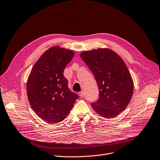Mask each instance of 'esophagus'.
<instances>
[{"instance_id":"34e87169","label":"esophagus","mask_w":160,"mask_h":160,"mask_svg":"<svg viewBox=\"0 0 160 160\" xmlns=\"http://www.w3.org/2000/svg\"><path fill=\"white\" fill-rule=\"evenodd\" d=\"M84 92L83 91H82V92H79V96L80 97H84Z\"/></svg>"}]
</instances>
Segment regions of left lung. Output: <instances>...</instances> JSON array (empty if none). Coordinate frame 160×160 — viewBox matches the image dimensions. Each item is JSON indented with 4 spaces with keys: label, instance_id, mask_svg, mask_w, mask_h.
Listing matches in <instances>:
<instances>
[{
    "label": "left lung",
    "instance_id": "obj_1",
    "mask_svg": "<svg viewBox=\"0 0 160 160\" xmlns=\"http://www.w3.org/2000/svg\"><path fill=\"white\" fill-rule=\"evenodd\" d=\"M80 56L92 72L99 89V98L92 104L93 109L105 118L116 117L128 107L134 90L124 60L107 48L85 51Z\"/></svg>",
    "mask_w": 160,
    "mask_h": 160
}]
</instances>
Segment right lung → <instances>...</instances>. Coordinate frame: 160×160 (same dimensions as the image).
I'll list each match as a JSON object with an SVG mask.
<instances>
[{"instance_id": "obj_1", "label": "right lung", "mask_w": 160, "mask_h": 160, "mask_svg": "<svg viewBox=\"0 0 160 160\" xmlns=\"http://www.w3.org/2000/svg\"><path fill=\"white\" fill-rule=\"evenodd\" d=\"M74 55L70 49L52 46L41 56L28 77L26 91L29 103L36 115L49 124L63 121L78 98L69 90L63 76Z\"/></svg>"}]
</instances>
